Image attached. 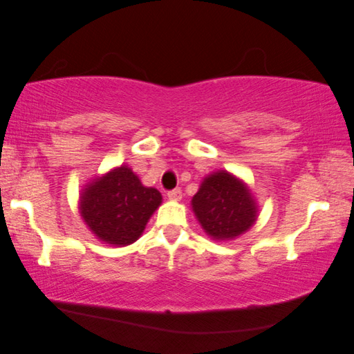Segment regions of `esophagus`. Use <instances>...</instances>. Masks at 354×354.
<instances>
[{"label": "esophagus", "instance_id": "esophagus-1", "mask_svg": "<svg viewBox=\"0 0 354 354\" xmlns=\"http://www.w3.org/2000/svg\"><path fill=\"white\" fill-rule=\"evenodd\" d=\"M167 198L172 201H178L182 198V190L180 188H174V190L167 192Z\"/></svg>", "mask_w": 354, "mask_h": 354}]
</instances>
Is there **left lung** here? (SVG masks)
I'll return each mask as SVG.
<instances>
[{
	"label": "left lung",
	"instance_id": "left-lung-1",
	"mask_svg": "<svg viewBox=\"0 0 354 354\" xmlns=\"http://www.w3.org/2000/svg\"><path fill=\"white\" fill-rule=\"evenodd\" d=\"M192 207L214 240H234L258 219V206L250 188L227 171H217L203 180Z\"/></svg>",
	"mask_w": 354,
	"mask_h": 354
}]
</instances>
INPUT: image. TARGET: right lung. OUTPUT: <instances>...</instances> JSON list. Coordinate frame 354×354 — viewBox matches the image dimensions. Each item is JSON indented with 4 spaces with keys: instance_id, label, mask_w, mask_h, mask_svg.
Instances as JSON below:
<instances>
[{
    "instance_id": "right-lung-1",
    "label": "right lung",
    "mask_w": 354,
    "mask_h": 354,
    "mask_svg": "<svg viewBox=\"0 0 354 354\" xmlns=\"http://www.w3.org/2000/svg\"><path fill=\"white\" fill-rule=\"evenodd\" d=\"M161 193L143 187L127 166L95 178L80 195V214L101 241L125 246L138 240L158 206Z\"/></svg>"
}]
</instances>
